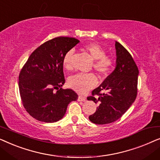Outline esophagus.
Listing matches in <instances>:
<instances>
[{
    "label": "esophagus",
    "instance_id": "34e87169",
    "mask_svg": "<svg viewBox=\"0 0 160 160\" xmlns=\"http://www.w3.org/2000/svg\"><path fill=\"white\" fill-rule=\"evenodd\" d=\"M87 98L84 97V96L83 95H78V101H82V102H85L86 101Z\"/></svg>",
    "mask_w": 160,
    "mask_h": 160
}]
</instances>
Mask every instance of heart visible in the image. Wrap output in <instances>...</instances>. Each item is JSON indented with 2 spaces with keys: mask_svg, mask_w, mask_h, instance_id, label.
Returning <instances> with one entry per match:
<instances>
[{
  "mask_svg": "<svg viewBox=\"0 0 160 160\" xmlns=\"http://www.w3.org/2000/svg\"><path fill=\"white\" fill-rule=\"evenodd\" d=\"M84 49L90 54L94 61V68L101 73L110 71L113 65V60L110 57L106 55V51L101 46L95 43H87L84 47ZM74 50L71 49L65 54L62 64L65 69L72 68L71 58ZM98 83V78L93 73H78L69 78L68 85L73 90L79 93H86L92 89Z\"/></svg>",
  "mask_w": 160,
  "mask_h": 160,
  "instance_id": "1",
  "label": "heart"
}]
</instances>
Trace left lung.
I'll list each match as a JSON object with an SVG mask.
<instances>
[{"label":"left lung","mask_w":160,"mask_h":160,"mask_svg":"<svg viewBox=\"0 0 160 160\" xmlns=\"http://www.w3.org/2000/svg\"><path fill=\"white\" fill-rule=\"evenodd\" d=\"M116 66L113 71L87 98L98 104L97 110L89 117L97 124H106L119 119L134 102L137 96L139 71L132 56L125 48L115 42ZM101 91L107 93L101 94Z\"/></svg>","instance_id":"1"}]
</instances>
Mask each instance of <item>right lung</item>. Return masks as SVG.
<instances>
[{"label":"right lung","mask_w":160,"mask_h":160,"mask_svg":"<svg viewBox=\"0 0 160 160\" xmlns=\"http://www.w3.org/2000/svg\"><path fill=\"white\" fill-rule=\"evenodd\" d=\"M80 41L75 38L58 37L43 43L28 58L19 76L22 104L38 121L52 123L60 120L68 106L78 99L65 84L62 60L65 54Z\"/></svg>","instance_id":"right-lung-1"}]
</instances>
